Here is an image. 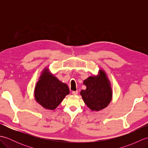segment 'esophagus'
Masks as SVG:
<instances>
[{
  "label": "esophagus",
  "mask_w": 148,
  "mask_h": 148,
  "mask_svg": "<svg viewBox=\"0 0 148 148\" xmlns=\"http://www.w3.org/2000/svg\"><path fill=\"white\" fill-rule=\"evenodd\" d=\"M72 93L73 95H76L78 93V91H73V92H72Z\"/></svg>",
  "instance_id": "34e87169"
}]
</instances>
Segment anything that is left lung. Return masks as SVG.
I'll return each mask as SVG.
<instances>
[{"mask_svg":"<svg viewBox=\"0 0 148 148\" xmlns=\"http://www.w3.org/2000/svg\"><path fill=\"white\" fill-rule=\"evenodd\" d=\"M86 90L80 94L84 102L92 111H99L106 108L111 102L112 91L111 82L106 72L100 69L97 76H92L84 80Z\"/></svg>","mask_w":148,"mask_h":148,"instance_id":"1","label":"left lung"}]
</instances>
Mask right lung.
Instances as JSON below:
<instances>
[{
    "instance_id": "obj_1",
    "label": "right lung",
    "mask_w": 148,
    "mask_h": 148,
    "mask_svg": "<svg viewBox=\"0 0 148 148\" xmlns=\"http://www.w3.org/2000/svg\"><path fill=\"white\" fill-rule=\"evenodd\" d=\"M70 93L68 86L50 72L49 69H43L34 89V97L44 108L54 110Z\"/></svg>"
}]
</instances>
